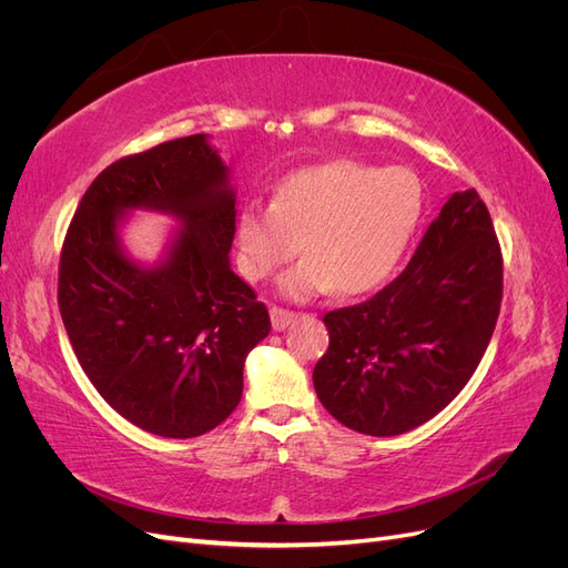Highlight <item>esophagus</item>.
<instances>
[{
	"label": "esophagus",
	"instance_id": "34e87169",
	"mask_svg": "<svg viewBox=\"0 0 568 568\" xmlns=\"http://www.w3.org/2000/svg\"><path fill=\"white\" fill-rule=\"evenodd\" d=\"M270 317H272V326H274V329L284 332L286 326L296 320V313H291V311H284V307L272 305V307H270Z\"/></svg>",
	"mask_w": 568,
	"mask_h": 568
}]
</instances>
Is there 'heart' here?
Segmentation results:
<instances>
[{"mask_svg": "<svg viewBox=\"0 0 568 568\" xmlns=\"http://www.w3.org/2000/svg\"><path fill=\"white\" fill-rule=\"evenodd\" d=\"M422 211V182L407 168L357 161L303 168L280 182L270 205L248 203L239 215V267L263 282L303 251V261L280 277L282 296L365 294L400 261Z\"/></svg>", "mask_w": 568, "mask_h": 568, "instance_id": "b5f03b06", "label": "heart"}]
</instances>
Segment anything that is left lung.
<instances>
[{
  "label": "left lung",
  "mask_w": 568,
  "mask_h": 568,
  "mask_svg": "<svg viewBox=\"0 0 568 568\" xmlns=\"http://www.w3.org/2000/svg\"><path fill=\"white\" fill-rule=\"evenodd\" d=\"M503 301V253L486 203L455 192L407 267L379 294L324 315L320 403L357 434L398 436L436 417L484 357Z\"/></svg>",
  "instance_id": "8db88e82"
}]
</instances>
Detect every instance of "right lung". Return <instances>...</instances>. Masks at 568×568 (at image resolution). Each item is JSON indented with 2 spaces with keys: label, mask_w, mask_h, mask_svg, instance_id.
I'll list each match as a JSON object with an SVG mask.
<instances>
[{
  "label": "right lung",
  "mask_w": 568,
  "mask_h": 568,
  "mask_svg": "<svg viewBox=\"0 0 568 568\" xmlns=\"http://www.w3.org/2000/svg\"><path fill=\"white\" fill-rule=\"evenodd\" d=\"M236 194L205 134L109 165L68 227L59 311L78 355L118 415L163 438H194L242 400L244 363L270 334L267 307L230 267ZM132 210L181 227L153 266L130 258Z\"/></svg>",
  "instance_id": "right-lung-1"
}]
</instances>
